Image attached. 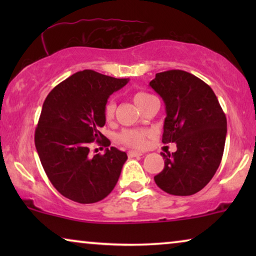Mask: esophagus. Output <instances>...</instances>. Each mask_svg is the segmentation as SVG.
<instances>
[{
	"mask_svg": "<svg viewBox=\"0 0 256 256\" xmlns=\"http://www.w3.org/2000/svg\"><path fill=\"white\" fill-rule=\"evenodd\" d=\"M128 156H129V157H140V156H142V152H134V150H130V152H128Z\"/></svg>",
	"mask_w": 256,
	"mask_h": 256,
	"instance_id": "esophagus-1",
	"label": "esophagus"
}]
</instances>
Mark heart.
I'll return each instance as SVG.
<instances>
[{"label": "heart", "mask_w": 256, "mask_h": 256, "mask_svg": "<svg viewBox=\"0 0 256 256\" xmlns=\"http://www.w3.org/2000/svg\"><path fill=\"white\" fill-rule=\"evenodd\" d=\"M152 94L146 92H136L132 96L134 102L138 108L146 102L149 98H152ZM115 102L113 100H110L106 104V106L104 108V116L106 121L113 120L115 115ZM148 136V132L144 130H140V129H126V130L121 132L118 136V142L122 144L129 146V148H135V149H142L146 146V138Z\"/></svg>", "instance_id": "1"}]
</instances>
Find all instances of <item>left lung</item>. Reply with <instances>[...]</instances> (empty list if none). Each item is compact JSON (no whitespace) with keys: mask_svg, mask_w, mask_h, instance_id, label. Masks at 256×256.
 I'll return each mask as SVG.
<instances>
[{"mask_svg":"<svg viewBox=\"0 0 256 256\" xmlns=\"http://www.w3.org/2000/svg\"><path fill=\"white\" fill-rule=\"evenodd\" d=\"M149 85L166 104L162 142L177 146L172 154H160L164 169L154 177L155 183L174 196L197 194L208 184L222 162L226 115L211 87L188 72L157 73Z\"/></svg>","mask_w":256,"mask_h":256,"instance_id":"obj_1","label":"left lung"}]
</instances>
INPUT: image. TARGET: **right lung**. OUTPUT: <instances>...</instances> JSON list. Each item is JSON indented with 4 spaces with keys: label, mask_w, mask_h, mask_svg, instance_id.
<instances>
[{
    "label": "right lung",
    "mask_w": 256,
    "mask_h": 256,
    "mask_svg": "<svg viewBox=\"0 0 256 256\" xmlns=\"http://www.w3.org/2000/svg\"><path fill=\"white\" fill-rule=\"evenodd\" d=\"M128 79L84 70L48 93L34 132V146L46 176L59 194L80 204L102 200L110 194L127 154L110 146L90 155V144L110 146L99 132L106 124L104 108L110 94Z\"/></svg>",
    "instance_id": "add662e5"
}]
</instances>
